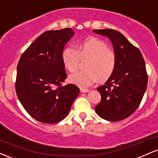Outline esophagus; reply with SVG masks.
<instances>
[{
    "label": "esophagus",
    "instance_id": "esophagus-1",
    "mask_svg": "<svg viewBox=\"0 0 158 158\" xmlns=\"http://www.w3.org/2000/svg\"><path fill=\"white\" fill-rule=\"evenodd\" d=\"M80 90H81V92H82V93H86V92H89V89H86V88H83V87H81L80 88Z\"/></svg>",
    "mask_w": 158,
    "mask_h": 158
}]
</instances>
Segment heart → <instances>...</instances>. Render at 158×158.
Masks as SVG:
<instances>
[{
	"label": "heart",
	"mask_w": 158,
	"mask_h": 158,
	"mask_svg": "<svg viewBox=\"0 0 158 158\" xmlns=\"http://www.w3.org/2000/svg\"><path fill=\"white\" fill-rule=\"evenodd\" d=\"M89 57L86 65L87 70L69 76V81L81 87L90 86L98 78L101 81L108 79L115 69V54L108 49L107 44L99 38H86L80 43L77 49L67 46L62 52L63 63L70 72L77 70L81 57Z\"/></svg>",
	"instance_id": "obj_1"
}]
</instances>
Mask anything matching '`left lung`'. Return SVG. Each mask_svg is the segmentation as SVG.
<instances>
[{
    "label": "left lung",
    "instance_id": "left-lung-1",
    "mask_svg": "<svg viewBox=\"0 0 158 158\" xmlns=\"http://www.w3.org/2000/svg\"><path fill=\"white\" fill-rule=\"evenodd\" d=\"M107 37L116 55L115 69L103 86L97 89L101 101L95 106L97 114L108 121L126 119L141 102L148 83L146 64L140 51L114 29H94Z\"/></svg>",
    "mask_w": 158,
    "mask_h": 158
}]
</instances>
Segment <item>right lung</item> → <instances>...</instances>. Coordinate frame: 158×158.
I'll return each instance as SVG.
<instances>
[{"mask_svg":"<svg viewBox=\"0 0 158 158\" xmlns=\"http://www.w3.org/2000/svg\"><path fill=\"white\" fill-rule=\"evenodd\" d=\"M75 35L70 28L43 33L27 48L17 66L15 90L25 110L38 121L64 120L79 94L66 78L62 60L64 46Z\"/></svg>","mask_w":158,"mask_h":158,"instance_id":"add662e5","label":"right lung"}]
</instances>
